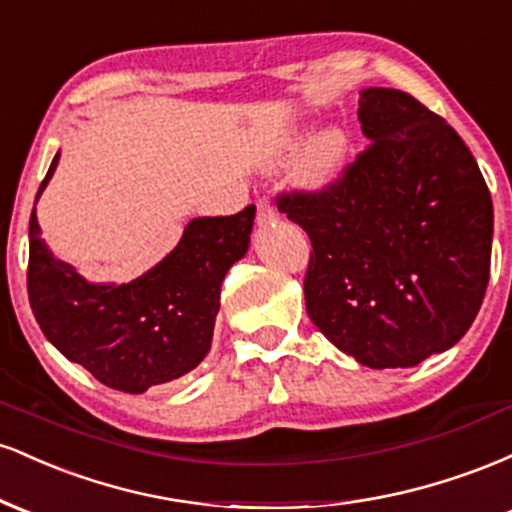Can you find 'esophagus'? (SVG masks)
I'll use <instances>...</instances> for the list:
<instances>
[{"label":"esophagus","instance_id":"esophagus-1","mask_svg":"<svg viewBox=\"0 0 512 512\" xmlns=\"http://www.w3.org/2000/svg\"><path fill=\"white\" fill-rule=\"evenodd\" d=\"M276 216H279V214H276V209L267 202V199H262V202L257 204V223H260V226H267V223H272Z\"/></svg>","mask_w":512,"mask_h":512}]
</instances>
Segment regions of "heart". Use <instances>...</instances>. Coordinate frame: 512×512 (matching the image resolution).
I'll return each mask as SVG.
<instances>
[{"instance_id":"1","label":"heart","mask_w":512,"mask_h":512,"mask_svg":"<svg viewBox=\"0 0 512 512\" xmlns=\"http://www.w3.org/2000/svg\"><path fill=\"white\" fill-rule=\"evenodd\" d=\"M349 139L339 127H325L310 137L298 158V180L305 187H325L342 168Z\"/></svg>"}]
</instances>
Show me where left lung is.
Here are the masks:
<instances>
[{"label":"left lung","mask_w":512,"mask_h":512,"mask_svg":"<svg viewBox=\"0 0 512 512\" xmlns=\"http://www.w3.org/2000/svg\"><path fill=\"white\" fill-rule=\"evenodd\" d=\"M370 144L320 192L276 197L308 233L305 308L368 368H411L477 317L491 269L493 204L460 134L397 88H366Z\"/></svg>","instance_id":"obj_1"}]
</instances>
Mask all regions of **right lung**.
Masks as SVG:
<instances>
[{"instance_id": "obj_1", "label": "right lung", "mask_w": 512, "mask_h": 512, "mask_svg": "<svg viewBox=\"0 0 512 512\" xmlns=\"http://www.w3.org/2000/svg\"><path fill=\"white\" fill-rule=\"evenodd\" d=\"M60 154L52 158L38 197ZM35 197V199H38ZM255 204L233 216H202L154 269L129 284H91L57 260L28 226V301L40 330L69 361L113 390L142 395L202 363L214 337L221 281L245 257Z\"/></svg>"}]
</instances>
